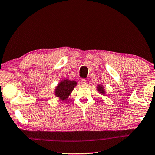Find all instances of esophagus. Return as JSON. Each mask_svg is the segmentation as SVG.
Returning <instances> with one entry per match:
<instances>
[{"label":"esophagus","mask_w":155,"mask_h":155,"mask_svg":"<svg viewBox=\"0 0 155 155\" xmlns=\"http://www.w3.org/2000/svg\"><path fill=\"white\" fill-rule=\"evenodd\" d=\"M81 84L83 85H85L87 84V81H86V80H85V79H82L81 82Z\"/></svg>","instance_id":"obj_1"}]
</instances>
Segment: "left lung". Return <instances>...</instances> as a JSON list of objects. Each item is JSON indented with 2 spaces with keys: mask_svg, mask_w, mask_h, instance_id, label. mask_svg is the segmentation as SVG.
<instances>
[{
  "mask_svg": "<svg viewBox=\"0 0 155 155\" xmlns=\"http://www.w3.org/2000/svg\"><path fill=\"white\" fill-rule=\"evenodd\" d=\"M97 90L99 91V93H101V94H104L105 93V91L104 87V86H103V85H98Z\"/></svg>",
  "mask_w": 155,
  "mask_h": 155,
  "instance_id": "1",
  "label": "left lung"
}]
</instances>
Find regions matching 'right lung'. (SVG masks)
Wrapping results in <instances>:
<instances>
[{"label":"right lung","instance_id":"right-lung-1","mask_svg":"<svg viewBox=\"0 0 155 155\" xmlns=\"http://www.w3.org/2000/svg\"><path fill=\"white\" fill-rule=\"evenodd\" d=\"M77 85V83L75 81L62 80L56 87L54 91L56 97L62 101L67 99Z\"/></svg>","mask_w":155,"mask_h":155}]
</instances>
